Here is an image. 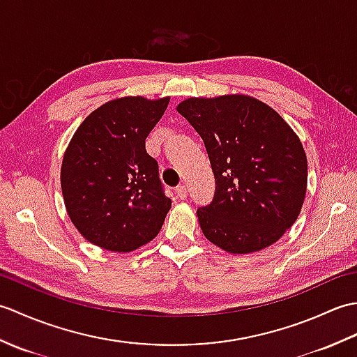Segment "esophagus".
I'll return each instance as SVG.
<instances>
[{
	"instance_id": "obj_1",
	"label": "esophagus",
	"mask_w": 357,
	"mask_h": 357,
	"mask_svg": "<svg viewBox=\"0 0 357 357\" xmlns=\"http://www.w3.org/2000/svg\"><path fill=\"white\" fill-rule=\"evenodd\" d=\"M174 192H176V196L179 199H185L187 198V187L183 184V185H178L176 188H174Z\"/></svg>"
}]
</instances>
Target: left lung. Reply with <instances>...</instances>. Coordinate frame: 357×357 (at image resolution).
Masks as SVG:
<instances>
[{"label":"left lung","instance_id":"left-lung-1","mask_svg":"<svg viewBox=\"0 0 357 357\" xmlns=\"http://www.w3.org/2000/svg\"><path fill=\"white\" fill-rule=\"evenodd\" d=\"M204 141L216 192L198 208L201 230L231 255L261 252L296 222L308 164L299 136L279 113L242 93L190 96L176 105Z\"/></svg>","mask_w":357,"mask_h":357}]
</instances>
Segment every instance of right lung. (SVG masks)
Instances as JSON below:
<instances>
[{
    "mask_svg": "<svg viewBox=\"0 0 357 357\" xmlns=\"http://www.w3.org/2000/svg\"><path fill=\"white\" fill-rule=\"evenodd\" d=\"M169 102L170 96L115 98L73 133L63 156L61 190L67 215L90 244L128 253L161 230L172 201L146 138Z\"/></svg>",
    "mask_w": 357,
    "mask_h": 357,
    "instance_id": "right-lung-1",
    "label": "right lung"
}]
</instances>
